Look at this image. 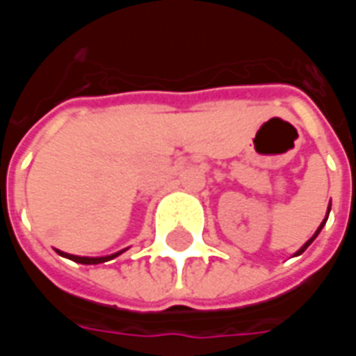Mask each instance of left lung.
Returning <instances> with one entry per match:
<instances>
[{"label": "left lung", "mask_w": 356, "mask_h": 356, "mask_svg": "<svg viewBox=\"0 0 356 356\" xmlns=\"http://www.w3.org/2000/svg\"><path fill=\"white\" fill-rule=\"evenodd\" d=\"M330 209H332V200H330V204H328V211H326V217H324V221H322V223H321V227H318V229H316V231H314V234H313V236H311V238L307 240L305 244H303V246L299 248L298 252H296V254H293V257H296V255H301V254H303V252H305L307 248L311 246V242H313V240H314V238H316V236H318V232H321V231H322V227H324V225H326V221H328V216H330Z\"/></svg>", "instance_id": "obj_1"}]
</instances>
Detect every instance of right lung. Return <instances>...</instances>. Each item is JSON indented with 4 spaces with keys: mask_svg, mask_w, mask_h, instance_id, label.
<instances>
[{
    "mask_svg": "<svg viewBox=\"0 0 356 356\" xmlns=\"http://www.w3.org/2000/svg\"><path fill=\"white\" fill-rule=\"evenodd\" d=\"M125 250H127V248H125ZM125 250H122V252H116V254H112V255H102V257H81V255L66 254V252H60V250H55V252H57L58 255L66 257V259H72V261L81 263V265H97V263H104V261H110V259H114V257H118L120 254H124Z\"/></svg>",
    "mask_w": 356,
    "mask_h": 356,
    "instance_id": "add662e5",
    "label": "right lung"
}]
</instances>
